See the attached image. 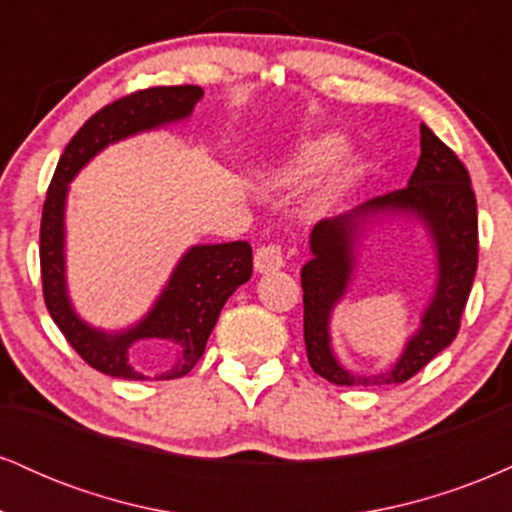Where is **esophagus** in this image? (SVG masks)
Wrapping results in <instances>:
<instances>
[{
	"mask_svg": "<svg viewBox=\"0 0 512 512\" xmlns=\"http://www.w3.org/2000/svg\"><path fill=\"white\" fill-rule=\"evenodd\" d=\"M284 267V252H281L279 245H262L255 252V269L260 274L276 272V269Z\"/></svg>",
	"mask_w": 512,
	"mask_h": 512,
	"instance_id": "34e87169",
	"label": "esophagus"
}]
</instances>
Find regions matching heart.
Returning a JSON list of instances; mask_svg holds the SVG:
<instances>
[{"instance_id":"obj_1","label":"heart","mask_w":512,"mask_h":512,"mask_svg":"<svg viewBox=\"0 0 512 512\" xmlns=\"http://www.w3.org/2000/svg\"><path fill=\"white\" fill-rule=\"evenodd\" d=\"M349 149V142L342 134H320V137L305 139L291 151L289 158L276 168V178L289 180V182H303L313 175L320 173V170L330 168L332 163H337L339 158L346 154ZM358 178L356 166H344L339 168L332 178H327L325 185H322L320 197L325 202H334L337 197H342L351 185H354Z\"/></svg>"}]
</instances>
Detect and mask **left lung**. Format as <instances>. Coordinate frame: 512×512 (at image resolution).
Wrapping results in <instances>:
<instances>
[{"mask_svg": "<svg viewBox=\"0 0 512 512\" xmlns=\"http://www.w3.org/2000/svg\"><path fill=\"white\" fill-rule=\"evenodd\" d=\"M416 218L437 252V284L422 314L420 330L390 369L375 376L351 374L331 349V313L348 292L360 240L385 218ZM310 257L301 269L303 334L308 361L334 385H395L414 378L428 361L448 349L472 291L479 260L477 199L462 161L421 122V156L404 190L387 192L361 207L322 219L310 231Z\"/></svg>", "mask_w": 512, "mask_h": 512, "instance_id": "left-lung-1", "label": "left lung"}]
</instances>
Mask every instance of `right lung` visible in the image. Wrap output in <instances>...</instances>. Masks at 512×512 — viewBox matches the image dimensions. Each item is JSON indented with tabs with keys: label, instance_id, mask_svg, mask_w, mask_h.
<instances>
[{
	"label": "right lung",
	"instance_id": "add662e5",
	"mask_svg": "<svg viewBox=\"0 0 512 512\" xmlns=\"http://www.w3.org/2000/svg\"><path fill=\"white\" fill-rule=\"evenodd\" d=\"M199 86H156L129 93L105 105L74 134L52 175L40 221V272L50 317L91 368L122 380H149L132 366L129 351L137 342H161L170 361L154 380H175L190 373L202 358L204 346L223 303L252 276V248L245 240L216 245H192L170 272L154 305L142 320L125 330L93 327L74 310L67 289V197L69 182L103 149L134 134L182 122L202 101Z\"/></svg>",
	"mask_w": 512,
	"mask_h": 512
}]
</instances>
